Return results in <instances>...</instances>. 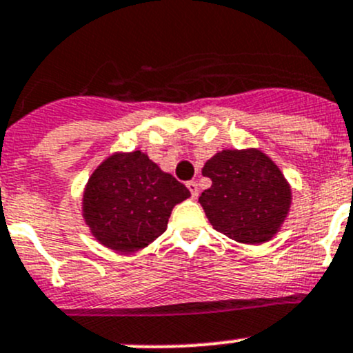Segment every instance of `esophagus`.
I'll return each mask as SVG.
<instances>
[{"mask_svg": "<svg viewBox=\"0 0 353 353\" xmlns=\"http://www.w3.org/2000/svg\"><path fill=\"white\" fill-rule=\"evenodd\" d=\"M186 186H188V190H190L191 196H193V198H198V194H199V188H198V183H196V181H190V183H188Z\"/></svg>", "mask_w": 353, "mask_h": 353, "instance_id": "esophagus-1", "label": "esophagus"}]
</instances>
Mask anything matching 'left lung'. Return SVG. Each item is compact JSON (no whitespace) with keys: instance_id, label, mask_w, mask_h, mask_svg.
I'll list each match as a JSON object with an SVG mask.
<instances>
[{"instance_id":"left-lung-1","label":"left lung","mask_w":353,"mask_h":353,"mask_svg":"<svg viewBox=\"0 0 353 353\" xmlns=\"http://www.w3.org/2000/svg\"><path fill=\"white\" fill-rule=\"evenodd\" d=\"M212 179L198 201L213 229L243 244H263L285 222L292 190L285 176L258 148L222 150L206 160Z\"/></svg>"}]
</instances>
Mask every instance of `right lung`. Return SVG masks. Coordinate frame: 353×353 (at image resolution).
<instances>
[{
	"label": "right lung",
	"instance_id": "add662e5",
	"mask_svg": "<svg viewBox=\"0 0 353 353\" xmlns=\"http://www.w3.org/2000/svg\"><path fill=\"white\" fill-rule=\"evenodd\" d=\"M190 196V190L147 154L117 152L92 172L81 212L102 245L134 252L165 232L174 206Z\"/></svg>",
	"mask_w": 353,
	"mask_h": 353
}]
</instances>
